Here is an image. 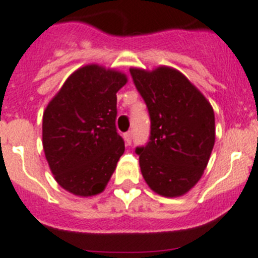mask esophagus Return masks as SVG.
<instances>
[{"mask_svg":"<svg viewBox=\"0 0 258 258\" xmlns=\"http://www.w3.org/2000/svg\"><path fill=\"white\" fill-rule=\"evenodd\" d=\"M123 139H124V143H126V145H131V142H132L131 132H126V134H123Z\"/></svg>","mask_w":258,"mask_h":258,"instance_id":"1","label":"esophagus"}]
</instances>
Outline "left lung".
Masks as SVG:
<instances>
[{"instance_id":"1","label":"left lung","mask_w":258,"mask_h":258,"mask_svg":"<svg viewBox=\"0 0 258 258\" xmlns=\"http://www.w3.org/2000/svg\"><path fill=\"white\" fill-rule=\"evenodd\" d=\"M130 73L151 116L149 142L136 148L143 178L161 196H183L200 180L214 147L212 105L175 69Z\"/></svg>"}]
</instances>
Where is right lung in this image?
<instances>
[{
    "label": "right lung",
    "instance_id": "add662e5",
    "mask_svg": "<svg viewBox=\"0 0 258 258\" xmlns=\"http://www.w3.org/2000/svg\"><path fill=\"white\" fill-rule=\"evenodd\" d=\"M126 74L98 64L74 71L42 115V147L51 174L76 196L101 194L124 142L115 128L116 92Z\"/></svg>",
    "mask_w": 258,
    "mask_h": 258
}]
</instances>
